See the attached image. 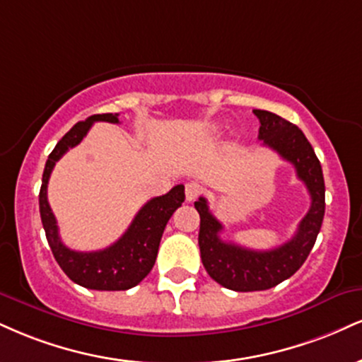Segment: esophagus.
Here are the masks:
<instances>
[{"label":"esophagus","mask_w":362,"mask_h":362,"mask_svg":"<svg viewBox=\"0 0 362 362\" xmlns=\"http://www.w3.org/2000/svg\"><path fill=\"white\" fill-rule=\"evenodd\" d=\"M200 194H202V189H200L197 182H190V184L185 185V199L189 200V202H194Z\"/></svg>","instance_id":"1"}]
</instances>
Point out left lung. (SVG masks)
<instances>
[{"label": "left lung", "mask_w": 362, "mask_h": 362, "mask_svg": "<svg viewBox=\"0 0 362 362\" xmlns=\"http://www.w3.org/2000/svg\"><path fill=\"white\" fill-rule=\"evenodd\" d=\"M252 112L261 124L258 138L264 146L275 150L283 160L293 165L297 177L307 185L312 202L295 236L268 251L247 250L223 241L219 236L223 224L211 214L207 200L200 197L194 204L200 216L199 247L204 268L212 280L234 291L268 290L293 275L310 255L325 212L322 167L302 129L275 112L263 110Z\"/></svg>", "instance_id": "obj_1"}]
</instances>
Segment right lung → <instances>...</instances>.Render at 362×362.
Returning a JSON list of instances; mask_svg holds the SVG:
<instances>
[{"instance_id": "1", "label": "right lung", "mask_w": 362, "mask_h": 362, "mask_svg": "<svg viewBox=\"0 0 362 362\" xmlns=\"http://www.w3.org/2000/svg\"><path fill=\"white\" fill-rule=\"evenodd\" d=\"M117 116L119 115L112 112L94 115L86 121L74 124L71 132L64 134L49 155L43 170L40 195H38L42 224L55 261L74 283L89 290L117 291L136 286L153 268L165 226L185 200L184 185H175L168 194L148 200L134 216L133 223L123 236L106 250L82 252L69 250L64 245L59 236L55 216L47 200V185L52 170L64 153H67L69 148L79 145L95 121L119 123Z\"/></svg>"}]
</instances>
